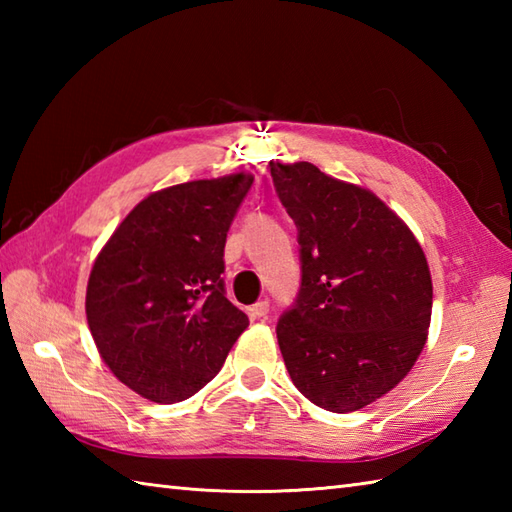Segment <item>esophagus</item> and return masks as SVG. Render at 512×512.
Returning a JSON list of instances; mask_svg holds the SVG:
<instances>
[{"label": "esophagus", "instance_id": "34e87169", "mask_svg": "<svg viewBox=\"0 0 512 512\" xmlns=\"http://www.w3.org/2000/svg\"><path fill=\"white\" fill-rule=\"evenodd\" d=\"M268 310H270L268 301H257L255 306L250 308V317H253V319H266L268 317Z\"/></svg>", "mask_w": 512, "mask_h": 512}]
</instances>
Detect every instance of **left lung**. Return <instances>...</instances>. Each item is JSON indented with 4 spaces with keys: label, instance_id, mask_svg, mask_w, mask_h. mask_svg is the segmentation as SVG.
Wrapping results in <instances>:
<instances>
[{
    "label": "left lung",
    "instance_id": "1",
    "mask_svg": "<svg viewBox=\"0 0 512 512\" xmlns=\"http://www.w3.org/2000/svg\"><path fill=\"white\" fill-rule=\"evenodd\" d=\"M270 176L301 246L299 297L277 323L281 356L314 405L358 411L394 389L427 343V257L369 189L312 162L270 160Z\"/></svg>",
    "mask_w": 512,
    "mask_h": 512
}]
</instances>
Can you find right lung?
<instances>
[{"instance_id":"right-lung-1","label":"right lung","mask_w":512,"mask_h":512,"mask_svg":"<svg viewBox=\"0 0 512 512\" xmlns=\"http://www.w3.org/2000/svg\"><path fill=\"white\" fill-rule=\"evenodd\" d=\"M246 171L149 193L96 255L85 292L92 339L112 374L171 405L220 372L248 317L226 299V233Z\"/></svg>"}]
</instances>
